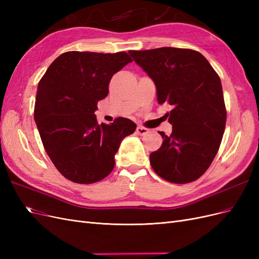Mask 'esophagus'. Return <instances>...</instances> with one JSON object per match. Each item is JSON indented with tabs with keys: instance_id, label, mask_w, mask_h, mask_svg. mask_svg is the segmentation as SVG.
I'll return each instance as SVG.
<instances>
[{
	"instance_id": "1",
	"label": "esophagus",
	"mask_w": 259,
	"mask_h": 259,
	"mask_svg": "<svg viewBox=\"0 0 259 259\" xmlns=\"http://www.w3.org/2000/svg\"><path fill=\"white\" fill-rule=\"evenodd\" d=\"M148 132H149V130L144 126H137V128H136V133L139 135H145Z\"/></svg>"
}]
</instances>
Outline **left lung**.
<instances>
[{
  "label": "left lung",
  "instance_id": "1",
  "mask_svg": "<svg viewBox=\"0 0 259 259\" xmlns=\"http://www.w3.org/2000/svg\"><path fill=\"white\" fill-rule=\"evenodd\" d=\"M151 77L159 104L173 106L170 135L150 154L153 170L174 184L194 182L205 173L221 146L226 126L222 82L207 59L197 51L160 48L130 51Z\"/></svg>",
  "mask_w": 259,
  "mask_h": 259
}]
</instances>
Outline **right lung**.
Returning <instances> with one entry per match:
<instances>
[{"mask_svg": "<svg viewBox=\"0 0 259 259\" xmlns=\"http://www.w3.org/2000/svg\"><path fill=\"white\" fill-rule=\"evenodd\" d=\"M131 61L125 52H67L38 82L34 121L44 149L60 174L73 183L93 184L107 177L123 138L136 130L130 119L98 124L95 115L111 77Z\"/></svg>", "mask_w": 259, "mask_h": 259, "instance_id": "add662e5", "label": "right lung"}]
</instances>
